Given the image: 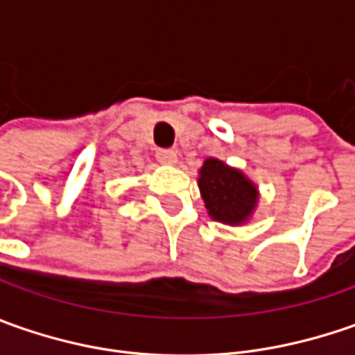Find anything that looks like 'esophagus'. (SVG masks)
<instances>
[{
    "mask_svg": "<svg viewBox=\"0 0 355 355\" xmlns=\"http://www.w3.org/2000/svg\"><path fill=\"white\" fill-rule=\"evenodd\" d=\"M156 157H157V162L168 164V166H173V164L178 162V154H175L173 150H157Z\"/></svg>",
    "mask_w": 355,
    "mask_h": 355,
    "instance_id": "34e87169",
    "label": "esophagus"
}]
</instances>
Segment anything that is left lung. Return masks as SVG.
<instances>
[{
    "mask_svg": "<svg viewBox=\"0 0 355 355\" xmlns=\"http://www.w3.org/2000/svg\"><path fill=\"white\" fill-rule=\"evenodd\" d=\"M199 189L213 219L239 225L257 205V187L223 162L209 157L199 171Z\"/></svg>",
    "mask_w": 355,
    "mask_h": 355,
    "instance_id": "1",
    "label": "left lung"
}]
</instances>
